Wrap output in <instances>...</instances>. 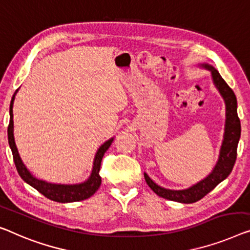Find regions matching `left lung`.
Wrapping results in <instances>:
<instances>
[{
	"mask_svg": "<svg viewBox=\"0 0 250 250\" xmlns=\"http://www.w3.org/2000/svg\"><path fill=\"white\" fill-rule=\"evenodd\" d=\"M200 67L210 70L212 82L218 89L226 104V124L223 140L219 152L218 162L212 172L197 182L196 184L184 189H169L156 184L147 173H144L147 184L156 194L164 199L175 201L180 203H194L206 196L215 186L225 181L233 168L237 158V147L240 139V120L237 113V99L229 85L226 83L220 74L213 66L208 64H200Z\"/></svg>",
	"mask_w": 250,
	"mask_h": 250,
	"instance_id": "8db88e82",
	"label": "left lung"
}]
</instances>
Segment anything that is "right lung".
<instances>
[{
	"label": "right lung",
	"mask_w": 250,
	"mask_h": 250,
	"mask_svg": "<svg viewBox=\"0 0 250 250\" xmlns=\"http://www.w3.org/2000/svg\"><path fill=\"white\" fill-rule=\"evenodd\" d=\"M19 89H17L12 96L10 103V124L9 128H7V138H9V145L11 150L13 154V159L16 167L18 169V173L20 175L22 180L25 183L32 186L33 188H36L37 191L42 193L47 199L55 202L59 203H69V202H77V201H83L86 200L88 197H91L94 193L98 191L100 185H101V176H100V167H101V162L103 158L104 152H105L111 144L113 143L114 137L111 139L106 140L105 143L100 146V148L96 151L94 161H93V167L92 172L89 175L86 181L82 182V183L77 184H56V183H49V182L39 180L36 176H33L31 172L27 168V166L24 165V163L22 162L19 154L16 140H14V125H13V103L14 99H16V94Z\"/></svg>",
	"instance_id": "1"
}]
</instances>
